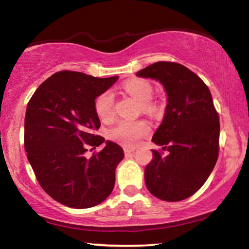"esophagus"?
<instances>
[{
	"label": "esophagus",
	"instance_id": "obj_1",
	"mask_svg": "<svg viewBox=\"0 0 249 249\" xmlns=\"http://www.w3.org/2000/svg\"><path fill=\"white\" fill-rule=\"evenodd\" d=\"M124 153H125L126 157H130V156L134 154V149L133 148H128V147H125Z\"/></svg>",
	"mask_w": 249,
	"mask_h": 249
}]
</instances>
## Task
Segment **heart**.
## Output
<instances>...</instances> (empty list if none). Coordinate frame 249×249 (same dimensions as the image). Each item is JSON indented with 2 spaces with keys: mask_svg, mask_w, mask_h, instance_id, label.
<instances>
[{
  "mask_svg": "<svg viewBox=\"0 0 249 249\" xmlns=\"http://www.w3.org/2000/svg\"><path fill=\"white\" fill-rule=\"evenodd\" d=\"M124 90L135 100L142 103V108L145 112L154 113L158 109V107L150 102L153 98V88L145 80H129L124 83ZM113 105H114V96L112 91H104L95 99L94 109L101 120H108L113 114ZM150 127L145 121H120L109 128L108 135L112 140L119 142L120 144L126 146H134L142 136L148 134Z\"/></svg>",
  "mask_w": 249,
  "mask_h": 249,
  "instance_id": "obj_1",
  "label": "heart"
}]
</instances>
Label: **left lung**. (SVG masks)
<instances>
[{"label":"left lung","instance_id":"8db88e82","mask_svg":"<svg viewBox=\"0 0 249 249\" xmlns=\"http://www.w3.org/2000/svg\"><path fill=\"white\" fill-rule=\"evenodd\" d=\"M136 75L159 81L167 93L153 142L168 154L153 150L146 187L160 200H184L204 184L218 157L220 122L212 95L200 77L177 62H155Z\"/></svg>","mask_w":249,"mask_h":249}]
</instances>
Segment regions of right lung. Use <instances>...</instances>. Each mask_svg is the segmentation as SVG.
Instances as JSON below:
<instances>
[{
    "mask_svg": "<svg viewBox=\"0 0 249 249\" xmlns=\"http://www.w3.org/2000/svg\"><path fill=\"white\" fill-rule=\"evenodd\" d=\"M117 79L59 71L40 84L27 104L24 146L28 161L44 191L69 208L98 205L114 188L124 151L94 134L101 126L94 102ZM103 142L100 153L85 157L88 146Z\"/></svg>",
    "mask_w": 249,
    "mask_h": 249,
    "instance_id": "obj_1",
    "label": "right lung"
}]
</instances>
